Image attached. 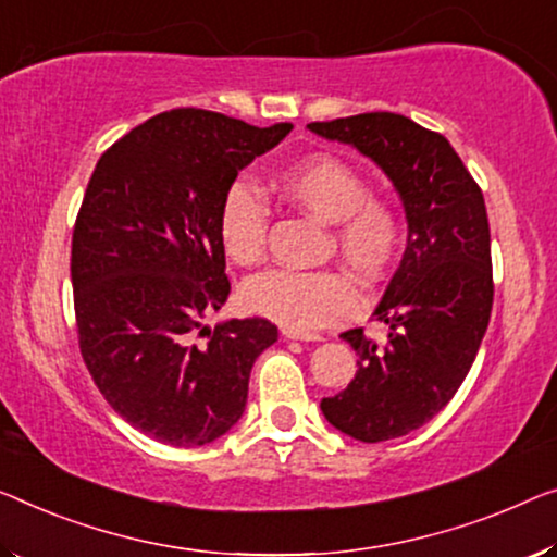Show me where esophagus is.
I'll use <instances>...</instances> for the list:
<instances>
[{
  "label": "esophagus",
  "instance_id": "obj_1",
  "mask_svg": "<svg viewBox=\"0 0 557 557\" xmlns=\"http://www.w3.org/2000/svg\"><path fill=\"white\" fill-rule=\"evenodd\" d=\"M282 337L285 339H302V343H320V335H310V332H297L289 327H282Z\"/></svg>",
  "mask_w": 557,
  "mask_h": 557
}]
</instances>
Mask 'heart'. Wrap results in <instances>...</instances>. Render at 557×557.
<instances>
[{"mask_svg":"<svg viewBox=\"0 0 557 557\" xmlns=\"http://www.w3.org/2000/svg\"><path fill=\"white\" fill-rule=\"evenodd\" d=\"M277 193L322 225L343 262L362 280H377L395 262L403 243V220L395 205L372 197L368 180L335 154H314L277 177ZM218 232L232 262L255 264L264 255L268 205L250 182L237 180L220 205ZM243 302L250 312L297 332H314L358 310V289L332 270H268L245 282Z\"/></svg>","mask_w":557,"mask_h":557,"instance_id":"b5f03b06","label":"heart"}]
</instances>
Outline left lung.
I'll return each instance as SVG.
<instances>
[{
    "instance_id": "1",
    "label": "left lung",
    "mask_w": 557,
    "mask_h": 557,
    "mask_svg": "<svg viewBox=\"0 0 557 557\" xmlns=\"http://www.w3.org/2000/svg\"><path fill=\"white\" fill-rule=\"evenodd\" d=\"M307 129L375 162L408 222L400 268L372 312L389 327L387 343L377 345L362 327L343 332L358 372L320 403L339 433L383 443L433 420L475 362L493 310L485 199L453 145L403 114L368 112Z\"/></svg>"
}]
</instances>
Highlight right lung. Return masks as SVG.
Masks as SVG:
<instances>
[{"instance_id":"obj_1","label":"right lung","mask_w":557,"mask_h":557,"mask_svg":"<svg viewBox=\"0 0 557 557\" xmlns=\"http://www.w3.org/2000/svg\"><path fill=\"white\" fill-rule=\"evenodd\" d=\"M289 129L162 112L107 149L87 185L72 235L82 358L112 410L164 445H207L235 428L252 364L277 343L262 318L214 330L205 318L230 295L222 197Z\"/></svg>"}]
</instances>
